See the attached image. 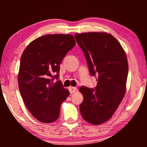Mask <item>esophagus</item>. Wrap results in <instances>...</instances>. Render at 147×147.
Segmentation results:
<instances>
[{"label": "esophagus", "instance_id": "esophagus-1", "mask_svg": "<svg viewBox=\"0 0 147 147\" xmlns=\"http://www.w3.org/2000/svg\"><path fill=\"white\" fill-rule=\"evenodd\" d=\"M76 90H77V88L75 87H69V91L71 94H73V93H74V92H76Z\"/></svg>", "mask_w": 147, "mask_h": 147}]
</instances>
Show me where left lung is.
<instances>
[{"instance_id":"1","label":"left lung","mask_w":147,"mask_h":147,"mask_svg":"<svg viewBox=\"0 0 147 147\" xmlns=\"http://www.w3.org/2000/svg\"><path fill=\"white\" fill-rule=\"evenodd\" d=\"M76 41L84 51L90 75L95 76L94 88L82 86L84 100L80 105L86 122L98 125L113 115L126 92L128 64L118 40L106 33H76Z\"/></svg>"}]
</instances>
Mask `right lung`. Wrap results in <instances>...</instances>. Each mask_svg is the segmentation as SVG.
I'll list each match as a JSON object with an SVG mask.
<instances>
[{"mask_svg":"<svg viewBox=\"0 0 147 147\" xmlns=\"http://www.w3.org/2000/svg\"><path fill=\"white\" fill-rule=\"evenodd\" d=\"M75 45L71 35H47L30 43L22 54L18 75L20 93L26 107L40 122L57 120L61 104L69 95L58 80L59 65Z\"/></svg>","mask_w":147,"mask_h":147,"instance_id":"1","label":"right lung"}]
</instances>
